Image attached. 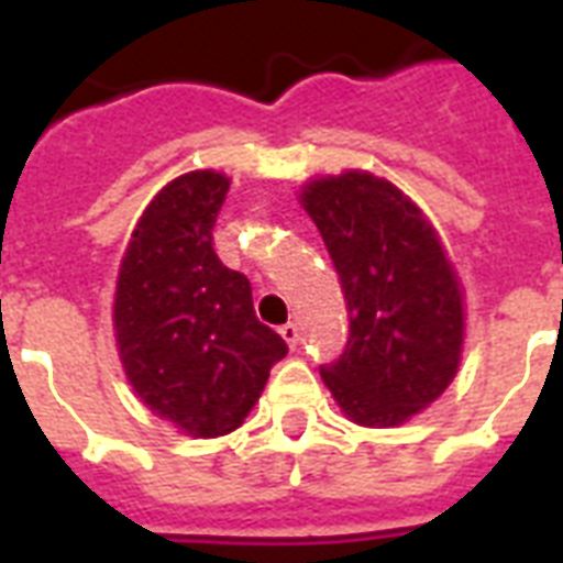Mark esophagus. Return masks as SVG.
<instances>
[{
  "label": "esophagus",
  "instance_id": "esophagus-1",
  "mask_svg": "<svg viewBox=\"0 0 563 563\" xmlns=\"http://www.w3.org/2000/svg\"><path fill=\"white\" fill-rule=\"evenodd\" d=\"M280 335H283V342L289 344L291 351H298V344H300V330H298V324H286L280 330Z\"/></svg>",
  "mask_w": 563,
  "mask_h": 563
}]
</instances>
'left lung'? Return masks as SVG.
Segmentation results:
<instances>
[{
    "label": "left lung",
    "instance_id": "obj_1",
    "mask_svg": "<svg viewBox=\"0 0 563 563\" xmlns=\"http://www.w3.org/2000/svg\"><path fill=\"white\" fill-rule=\"evenodd\" d=\"M347 300L351 335L321 365L360 427H400L453 383L464 342L462 283L427 216L388 180L344 172L303 187Z\"/></svg>",
    "mask_w": 563,
    "mask_h": 563
}]
</instances>
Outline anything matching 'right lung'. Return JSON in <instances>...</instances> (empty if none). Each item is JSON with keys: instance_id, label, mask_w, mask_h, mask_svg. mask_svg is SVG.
<instances>
[{"instance_id": "obj_1", "label": "right lung", "mask_w": 563, "mask_h": 563, "mask_svg": "<svg viewBox=\"0 0 563 563\" xmlns=\"http://www.w3.org/2000/svg\"><path fill=\"white\" fill-rule=\"evenodd\" d=\"M230 180L180 175L136 221L117 280L113 330L140 400L192 438L228 435L289 347L256 321L251 283L221 263L212 224Z\"/></svg>"}]
</instances>
